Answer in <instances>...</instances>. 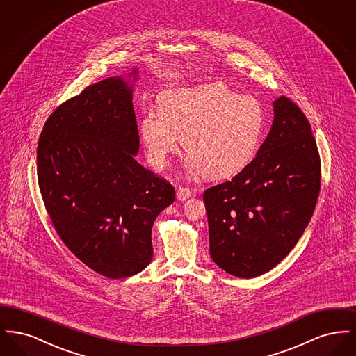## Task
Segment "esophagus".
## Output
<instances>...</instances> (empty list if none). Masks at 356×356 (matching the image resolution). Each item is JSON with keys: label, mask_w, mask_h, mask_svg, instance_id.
<instances>
[{"label": "esophagus", "mask_w": 356, "mask_h": 356, "mask_svg": "<svg viewBox=\"0 0 356 356\" xmlns=\"http://www.w3.org/2000/svg\"><path fill=\"white\" fill-rule=\"evenodd\" d=\"M191 195H192V192H191L188 188H184V186H180V188L177 189V192H176V197H177V200H180V202H186V199L191 197Z\"/></svg>", "instance_id": "obj_1"}]
</instances>
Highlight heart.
I'll return each instance as SVG.
<instances>
[{
	"label": "heart",
	"mask_w": 356,
	"mask_h": 356,
	"mask_svg": "<svg viewBox=\"0 0 356 356\" xmlns=\"http://www.w3.org/2000/svg\"><path fill=\"white\" fill-rule=\"evenodd\" d=\"M264 124V108L254 96L211 83L167 93L160 109L144 113L140 135L154 168L168 164L184 137L186 173L222 180L254 160Z\"/></svg>",
	"instance_id": "obj_1"
}]
</instances>
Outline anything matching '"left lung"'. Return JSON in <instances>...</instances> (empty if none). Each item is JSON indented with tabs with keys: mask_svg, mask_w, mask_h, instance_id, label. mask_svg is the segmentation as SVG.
<instances>
[{
	"mask_svg": "<svg viewBox=\"0 0 356 356\" xmlns=\"http://www.w3.org/2000/svg\"><path fill=\"white\" fill-rule=\"evenodd\" d=\"M319 191L321 157L311 125L280 96L271 131L250 165L204 192L212 260L244 279L270 271L303 235Z\"/></svg>",
	"mask_w": 356,
	"mask_h": 356,
	"instance_id": "1",
	"label": "left lung"
}]
</instances>
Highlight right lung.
I'll list each match as a JSON object with an SVG mask.
<instances>
[{"instance_id":"right-lung-1","label":"right lung","mask_w":356,"mask_h":356,"mask_svg":"<svg viewBox=\"0 0 356 356\" xmlns=\"http://www.w3.org/2000/svg\"><path fill=\"white\" fill-rule=\"evenodd\" d=\"M61 104L37 147V177L54 229L70 252L109 279L152 261V227L175 189L136 161L137 69Z\"/></svg>"}]
</instances>
